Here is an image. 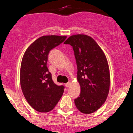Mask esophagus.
Wrapping results in <instances>:
<instances>
[{"instance_id": "esophagus-1", "label": "esophagus", "mask_w": 133, "mask_h": 133, "mask_svg": "<svg viewBox=\"0 0 133 133\" xmlns=\"http://www.w3.org/2000/svg\"><path fill=\"white\" fill-rule=\"evenodd\" d=\"M70 84H71V82H69L66 83V84H65V86L66 87V88H68V87H69V85H70Z\"/></svg>"}]
</instances>
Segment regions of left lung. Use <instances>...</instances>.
<instances>
[{"mask_svg":"<svg viewBox=\"0 0 133 133\" xmlns=\"http://www.w3.org/2000/svg\"><path fill=\"white\" fill-rule=\"evenodd\" d=\"M64 44L73 47L77 65L80 94L75 99V105L83 113H92L104 104L109 91L108 60L100 46L89 36L72 35Z\"/></svg>","mask_w":133,"mask_h":133,"instance_id":"8db88e82","label":"left lung"}]
</instances>
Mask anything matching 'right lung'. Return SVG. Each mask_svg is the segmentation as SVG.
<instances>
[{
	"instance_id": "1",
	"label": "right lung",
	"mask_w": 133,
	"mask_h": 133,
	"mask_svg": "<svg viewBox=\"0 0 133 133\" xmlns=\"http://www.w3.org/2000/svg\"><path fill=\"white\" fill-rule=\"evenodd\" d=\"M65 36H42L26 49L21 66V85L25 98L36 111H51L64 92V85H57L52 80L47 67L49 52L63 42Z\"/></svg>"
}]
</instances>
